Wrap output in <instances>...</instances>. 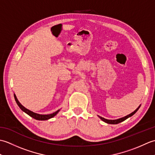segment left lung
I'll return each instance as SVG.
<instances>
[{"label": "left lung", "instance_id": "obj_1", "mask_svg": "<svg viewBox=\"0 0 155 155\" xmlns=\"http://www.w3.org/2000/svg\"><path fill=\"white\" fill-rule=\"evenodd\" d=\"M140 106H139V107H138V108H137V109H136L135 110H134V112H133L132 113L129 114L127 115V116H126V117H123V118H118V119H116V120H108V119H106V118H103V117H100V116H98V117H99L102 120L105 122V123H106L112 124H118V123H121V122H123V121L125 120L126 119H127L128 118L132 117L133 114H135V113H137V111L138 110H139V108H140Z\"/></svg>", "mask_w": 155, "mask_h": 155}]
</instances>
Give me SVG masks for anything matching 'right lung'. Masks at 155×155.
Instances as JSON below:
<instances>
[{
	"label": "right lung",
	"instance_id": "1",
	"mask_svg": "<svg viewBox=\"0 0 155 155\" xmlns=\"http://www.w3.org/2000/svg\"><path fill=\"white\" fill-rule=\"evenodd\" d=\"M14 97H15V99L16 102V104H18V106L20 107V108L22 110L24 111L25 113H27V114H28L29 116H31V117L34 118L36 120H48V119H50V118L54 117L56 114H57L59 110H58L57 111L54 112V113H52V114H37V113H33V112L27 109V108H26L25 107H23L22 105L20 103V102L18 101L17 98H16L15 94H14Z\"/></svg>",
	"mask_w": 155,
	"mask_h": 155
}]
</instances>
